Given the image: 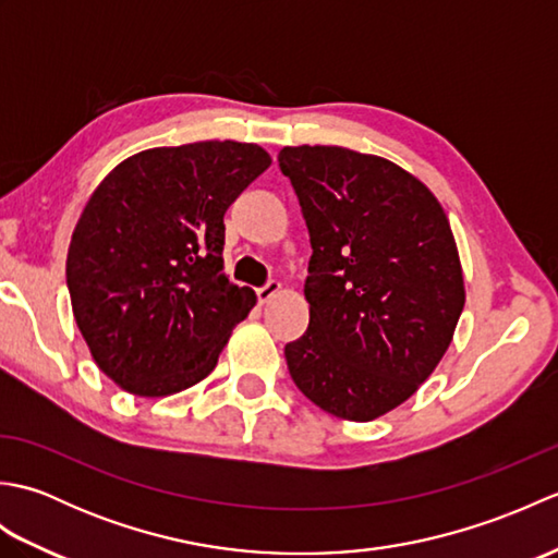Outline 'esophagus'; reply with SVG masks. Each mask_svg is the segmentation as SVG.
Instances as JSON below:
<instances>
[{
    "label": "esophagus",
    "mask_w": 558,
    "mask_h": 558,
    "mask_svg": "<svg viewBox=\"0 0 558 558\" xmlns=\"http://www.w3.org/2000/svg\"><path fill=\"white\" fill-rule=\"evenodd\" d=\"M282 290V286L278 280H268L264 288H258L256 290V300H258V304H266V302H270L272 298H276V294Z\"/></svg>",
    "instance_id": "34e87169"
}]
</instances>
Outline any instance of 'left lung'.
<instances>
[{
	"label": "left lung",
	"mask_w": 558,
	"mask_h": 558,
	"mask_svg": "<svg viewBox=\"0 0 558 558\" xmlns=\"http://www.w3.org/2000/svg\"><path fill=\"white\" fill-rule=\"evenodd\" d=\"M310 228V328L288 342L292 381L314 405L369 422L441 362L465 306L446 213L396 162L340 146L282 148Z\"/></svg>",
	"instance_id": "obj_1"
}]
</instances>
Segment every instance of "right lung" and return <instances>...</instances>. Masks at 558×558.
I'll return each mask as SVG.
<instances>
[{
	"instance_id": "add662e5",
	"label": "right lung",
	"mask_w": 558,
	"mask_h": 558,
	"mask_svg": "<svg viewBox=\"0 0 558 558\" xmlns=\"http://www.w3.org/2000/svg\"><path fill=\"white\" fill-rule=\"evenodd\" d=\"M256 144L198 141L141 150L88 198L66 288L93 360L141 398L172 396L218 364L256 304L222 268L225 210L268 170Z\"/></svg>"
}]
</instances>
